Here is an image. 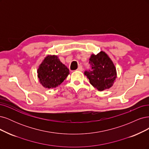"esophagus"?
Masks as SVG:
<instances>
[{"mask_svg":"<svg viewBox=\"0 0 149 149\" xmlns=\"http://www.w3.org/2000/svg\"><path fill=\"white\" fill-rule=\"evenodd\" d=\"M77 70H79V71H82V70H83L82 66H81V65H79V68H77Z\"/></svg>","mask_w":149,"mask_h":149,"instance_id":"esophagus-1","label":"esophagus"}]
</instances>
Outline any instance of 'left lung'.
Masks as SVG:
<instances>
[{
	"instance_id": "8db88e82",
	"label": "left lung",
	"mask_w": 149,
	"mask_h": 149,
	"mask_svg": "<svg viewBox=\"0 0 149 149\" xmlns=\"http://www.w3.org/2000/svg\"><path fill=\"white\" fill-rule=\"evenodd\" d=\"M91 69L85 70L84 74L90 83L99 91L112 87L116 78V70L111 59L104 52L92 54L89 59Z\"/></svg>"
}]
</instances>
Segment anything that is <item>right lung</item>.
Returning a JSON list of instances; mask_svg holds the SVG:
<instances>
[{"label":"right lung","instance_id":"1","mask_svg":"<svg viewBox=\"0 0 149 149\" xmlns=\"http://www.w3.org/2000/svg\"><path fill=\"white\" fill-rule=\"evenodd\" d=\"M38 74L43 87L53 88L63 82L69 74V70L57 56H47L38 68Z\"/></svg>","mask_w":149,"mask_h":149}]
</instances>
